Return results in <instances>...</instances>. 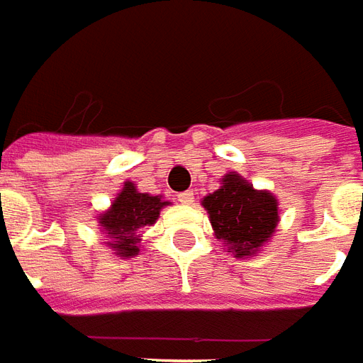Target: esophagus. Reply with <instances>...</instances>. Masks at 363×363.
<instances>
[{
	"mask_svg": "<svg viewBox=\"0 0 363 363\" xmlns=\"http://www.w3.org/2000/svg\"><path fill=\"white\" fill-rule=\"evenodd\" d=\"M177 201L182 203V205H191L195 201L194 191H182V194H177Z\"/></svg>",
	"mask_w": 363,
	"mask_h": 363,
	"instance_id": "1",
	"label": "esophagus"
}]
</instances>
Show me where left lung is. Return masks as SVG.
<instances>
[{"label":"left lung","mask_w":363,"mask_h":363,"mask_svg":"<svg viewBox=\"0 0 363 363\" xmlns=\"http://www.w3.org/2000/svg\"><path fill=\"white\" fill-rule=\"evenodd\" d=\"M217 238L236 252V258L250 256L274 235L277 227V201L268 191H256L238 176L227 174L223 186L203 199Z\"/></svg>","instance_id":"1"}]
</instances>
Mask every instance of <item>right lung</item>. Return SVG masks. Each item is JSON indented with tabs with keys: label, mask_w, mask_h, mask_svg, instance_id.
I'll use <instances>...</instances> for the list:
<instances>
[{
	"label": "right lung",
	"mask_w": 363,
	"mask_h": 363,
	"mask_svg": "<svg viewBox=\"0 0 363 363\" xmlns=\"http://www.w3.org/2000/svg\"><path fill=\"white\" fill-rule=\"evenodd\" d=\"M164 205H168V201H162L160 195L152 197L148 194H138L135 184H125L111 209L99 217V225L113 238L111 246L119 256L138 254V238L135 233L140 227L154 225Z\"/></svg>",
	"instance_id": "add662e5"
}]
</instances>
